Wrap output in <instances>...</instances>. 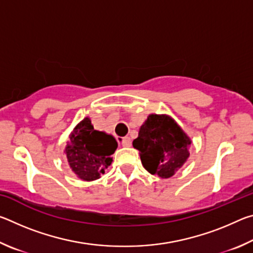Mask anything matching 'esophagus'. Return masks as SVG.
Returning a JSON list of instances; mask_svg holds the SVG:
<instances>
[{
	"instance_id": "esophagus-1",
	"label": "esophagus",
	"mask_w": 253,
	"mask_h": 253,
	"mask_svg": "<svg viewBox=\"0 0 253 253\" xmlns=\"http://www.w3.org/2000/svg\"><path fill=\"white\" fill-rule=\"evenodd\" d=\"M121 144L124 147H129L131 145V139L129 138V137H123L121 140Z\"/></svg>"
}]
</instances>
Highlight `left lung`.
<instances>
[{
	"instance_id": "1",
	"label": "left lung",
	"mask_w": 253,
	"mask_h": 253,
	"mask_svg": "<svg viewBox=\"0 0 253 253\" xmlns=\"http://www.w3.org/2000/svg\"><path fill=\"white\" fill-rule=\"evenodd\" d=\"M190 144L191 139L172 118L149 115L132 146L139 151L142 164L149 173L169 178L190 156Z\"/></svg>"
}]
</instances>
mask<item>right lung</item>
Returning a JSON list of instances; mask_svg holds the SVG:
<instances>
[{"label":"right lung","instance_id":"1","mask_svg":"<svg viewBox=\"0 0 253 253\" xmlns=\"http://www.w3.org/2000/svg\"><path fill=\"white\" fill-rule=\"evenodd\" d=\"M111 135L93 129L90 119L84 118L70 135L66 154L71 169L84 181H93L110 166L117 148Z\"/></svg>","mask_w":253,"mask_h":253}]
</instances>
